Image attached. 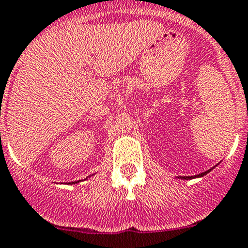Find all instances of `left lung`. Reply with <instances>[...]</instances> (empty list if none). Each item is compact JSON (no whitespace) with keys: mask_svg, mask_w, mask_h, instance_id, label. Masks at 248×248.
<instances>
[{"mask_svg":"<svg viewBox=\"0 0 248 248\" xmlns=\"http://www.w3.org/2000/svg\"><path fill=\"white\" fill-rule=\"evenodd\" d=\"M210 170H212V169H209V170L202 172V174H198V175H194V176H180V179H184V180H191V179H196V177H202L204 176V175H206L207 172H210Z\"/></svg>","mask_w":248,"mask_h":248,"instance_id":"obj_1","label":"left lung"}]
</instances>
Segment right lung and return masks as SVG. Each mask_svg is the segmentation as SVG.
<instances>
[{
  "label": "right lung",
  "mask_w": 248,
  "mask_h": 248,
  "mask_svg": "<svg viewBox=\"0 0 248 248\" xmlns=\"http://www.w3.org/2000/svg\"><path fill=\"white\" fill-rule=\"evenodd\" d=\"M78 182H79V181H76V182H72V184H78Z\"/></svg>",
  "instance_id": "1"
}]
</instances>
